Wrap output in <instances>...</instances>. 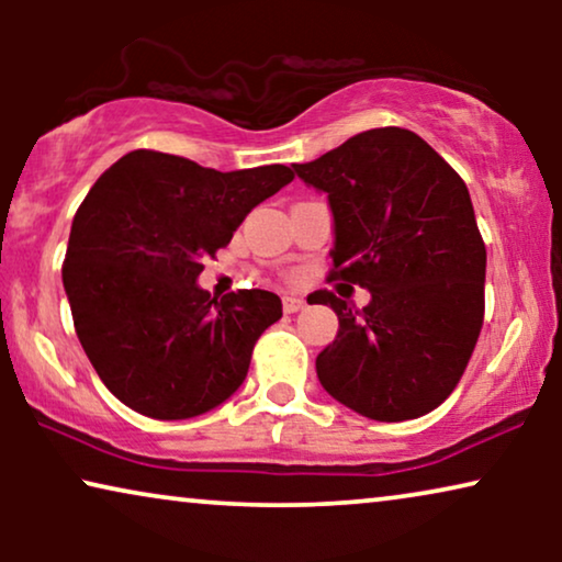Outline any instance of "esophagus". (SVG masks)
<instances>
[{
    "mask_svg": "<svg viewBox=\"0 0 562 562\" xmlns=\"http://www.w3.org/2000/svg\"><path fill=\"white\" fill-rule=\"evenodd\" d=\"M304 306V299H299V296H283V312L286 314H294V312H299Z\"/></svg>",
    "mask_w": 562,
    "mask_h": 562,
    "instance_id": "1",
    "label": "esophagus"
}]
</instances>
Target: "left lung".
<instances>
[{
    "instance_id": "1",
    "label": "left lung",
    "mask_w": 562,
    "mask_h": 562,
    "mask_svg": "<svg viewBox=\"0 0 562 562\" xmlns=\"http://www.w3.org/2000/svg\"><path fill=\"white\" fill-rule=\"evenodd\" d=\"M306 187L333 212L335 271L371 291L352 314L329 291L310 304L337 314V337L317 356L322 389L375 422L417 419L452 394L483 325L486 245L463 179L402 127L352 135L310 164Z\"/></svg>"
}]
</instances>
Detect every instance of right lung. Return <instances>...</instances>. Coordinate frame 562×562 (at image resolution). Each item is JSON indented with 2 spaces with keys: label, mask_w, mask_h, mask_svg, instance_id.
<instances>
[{
  "label": "right lung",
  "mask_w": 562,
  "mask_h": 562,
  "mask_svg": "<svg viewBox=\"0 0 562 562\" xmlns=\"http://www.w3.org/2000/svg\"><path fill=\"white\" fill-rule=\"evenodd\" d=\"M291 179L279 164L222 173L156 150L127 153L99 176L74 217L64 289L83 352L122 404L189 419L243 386L281 299L245 289L217 302L196 279Z\"/></svg>",
  "instance_id": "obj_1"
}]
</instances>
